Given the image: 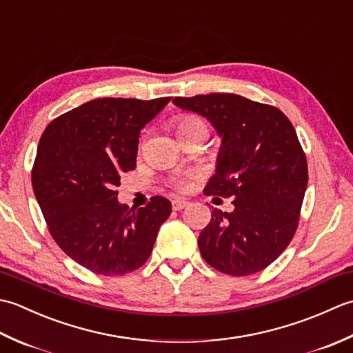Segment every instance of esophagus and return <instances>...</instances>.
<instances>
[{"mask_svg":"<svg viewBox=\"0 0 353 353\" xmlns=\"http://www.w3.org/2000/svg\"><path fill=\"white\" fill-rule=\"evenodd\" d=\"M188 205H190L188 201L183 200V199H174L171 201V206H172V209H174V211H181V209L186 208Z\"/></svg>","mask_w":353,"mask_h":353,"instance_id":"obj_1","label":"esophagus"}]
</instances>
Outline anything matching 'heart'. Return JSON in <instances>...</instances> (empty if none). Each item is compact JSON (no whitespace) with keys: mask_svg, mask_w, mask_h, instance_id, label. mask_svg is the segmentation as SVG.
Wrapping results in <instances>:
<instances>
[{"mask_svg":"<svg viewBox=\"0 0 353 353\" xmlns=\"http://www.w3.org/2000/svg\"><path fill=\"white\" fill-rule=\"evenodd\" d=\"M197 130L208 132L205 123L201 121V119L197 118V117L185 115V117L179 118L177 121H176V132H177V134H183V133H190V132H197ZM176 186H177L179 190H186V188H188V182H186V181H177Z\"/></svg>","mask_w":353,"mask_h":353,"instance_id":"obj_1","label":"heart"}]
</instances>
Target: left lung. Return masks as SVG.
Returning a JSON list of instances; mask_svg holds the SVG:
<instances>
[{"label":"left lung","instance_id":"8db88e82","mask_svg":"<svg viewBox=\"0 0 353 353\" xmlns=\"http://www.w3.org/2000/svg\"><path fill=\"white\" fill-rule=\"evenodd\" d=\"M172 103L206 118L221 138L206 196L232 197L234 211L214 209L199 249L230 276L268 267L297 229L308 165L294 127L282 112L236 94H208Z\"/></svg>","mask_w":353,"mask_h":353}]
</instances>
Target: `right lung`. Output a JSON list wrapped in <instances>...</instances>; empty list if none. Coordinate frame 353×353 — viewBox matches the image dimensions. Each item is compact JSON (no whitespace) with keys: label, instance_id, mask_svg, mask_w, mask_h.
Masks as SVG:
<instances>
[{"label":"right lung","instance_id":"1","mask_svg":"<svg viewBox=\"0 0 353 353\" xmlns=\"http://www.w3.org/2000/svg\"><path fill=\"white\" fill-rule=\"evenodd\" d=\"M95 99L48 124L37 147L33 191L59 247L91 272L119 276L148 259L170 200L118 201L119 176L137 167L139 133L170 103Z\"/></svg>","mask_w":353,"mask_h":353}]
</instances>
